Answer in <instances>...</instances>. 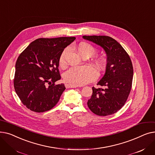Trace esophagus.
Returning <instances> with one entry per match:
<instances>
[{
	"mask_svg": "<svg viewBox=\"0 0 155 155\" xmlns=\"http://www.w3.org/2000/svg\"><path fill=\"white\" fill-rule=\"evenodd\" d=\"M65 87H66V88H67L78 87L77 85H71V84H65Z\"/></svg>",
	"mask_w": 155,
	"mask_h": 155,
	"instance_id": "1",
	"label": "esophagus"
}]
</instances>
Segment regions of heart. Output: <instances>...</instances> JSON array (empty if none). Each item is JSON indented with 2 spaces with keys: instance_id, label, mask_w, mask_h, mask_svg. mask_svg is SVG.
Masks as SVG:
<instances>
[{
  "instance_id": "obj_1",
  "label": "heart",
  "mask_w": 155,
  "mask_h": 155,
  "mask_svg": "<svg viewBox=\"0 0 155 155\" xmlns=\"http://www.w3.org/2000/svg\"><path fill=\"white\" fill-rule=\"evenodd\" d=\"M78 53L82 56H90L94 54L96 50L91 45L87 43H80L77 47ZM67 48L64 49L60 55L59 63L61 66L65 64V54ZM106 63V60L101 56L97 59L96 63L99 68H102ZM98 77V72L91 65H84L80 67H73L65 71L63 75L66 82L73 85H82L95 80Z\"/></svg>"
}]
</instances>
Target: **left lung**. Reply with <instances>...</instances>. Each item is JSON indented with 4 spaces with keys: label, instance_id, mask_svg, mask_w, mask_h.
Instances as JSON below:
<instances>
[{
    "label": "left lung",
    "instance_id": "1",
    "mask_svg": "<svg viewBox=\"0 0 155 155\" xmlns=\"http://www.w3.org/2000/svg\"><path fill=\"white\" fill-rule=\"evenodd\" d=\"M83 38L101 46L107 54L106 70L92 87V95L87 105L95 114L106 116L117 112L125 104L131 92L133 67L131 58L116 40L107 36H83Z\"/></svg>",
    "mask_w": 155,
    "mask_h": 155
}]
</instances>
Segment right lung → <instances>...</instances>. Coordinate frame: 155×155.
I'll return each instance as SVG.
<instances>
[{
    "label": "right lung",
    "instance_id": "obj_1",
    "mask_svg": "<svg viewBox=\"0 0 155 155\" xmlns=\"http://www.w3.org/2000/svg\"><path fill=\"white\" fill-rule=\"evenodd\" d=\"M75 37L39 38L19 56L14 78L15 91L22 103L32 111L43 112L58 103L65 90L61 79L59 59Z\"/></svg>",
    "mask_w": 155,
    "mask_h": 155
}]
</instances>
